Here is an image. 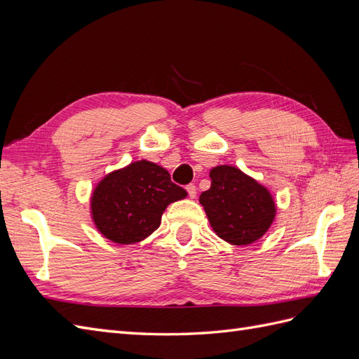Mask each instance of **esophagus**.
<instances>
[{
    "label": "esophagus",
    "mask_w": 359,
    "mask_h": 359,
    "mask_svg": "<svg viewBox=\"0 0 359 359\" xmlns=\"http://www.w3.org/2000/svg\"><path fill=\"white\" fill-rule=\"evenodd\" d=\"M186 190H187V193H189V196H190V199H194V198H196V186H194V184H189V186L186 187Z\"/></svg>",
    "instance_id": "34e87169"
}]
</instances>
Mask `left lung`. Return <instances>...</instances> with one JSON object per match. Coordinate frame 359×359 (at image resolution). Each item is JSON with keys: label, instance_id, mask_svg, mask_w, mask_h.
Masks as SVG:
<instances>
[{"label": "left lung", "instance_id": "1", "mask_svg": "<svg viewBox=\"0 0 359 359\" xmlns=\"http://www.w3.org/2000/svg\"><path fill=\"white\" fill-rule=\"evenodd\" d=\"M211 187L199 202L212 231L233 245L257 241L273 224L276 203L271 193L233 166L211 169Z\"/></svg>", "mask_w": 359, "mask_h": 359}]
</instances>
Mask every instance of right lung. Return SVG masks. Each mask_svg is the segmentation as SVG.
Returning <instances> with one entry per match:
<instances>
[{
    "instance_id": "right-lung-1",
    "label": "right lung",
    "mask_w": 359,
    "mask_h": 359,
    "mask_svg": "<svg viewBox=\"0 0 359 359\" xmlns=\"http://www.w3.org/2000/svg\"><path fill=\"white\" fill-rule=\"evenodd\" d=\"M187 196L166 169L147 160L111 172L94 189L91 215L97 229L116 244H135L153 233L166 206Z\"/></svg>"
}]
</instances>
